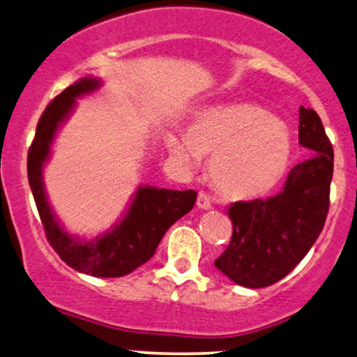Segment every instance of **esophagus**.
<instances>
[{
    "label": "esophagus",
    "mask_w": 357,
    "mask_h": 357,
    "mask_svg": "<svg viewBox=\"0 0 357 357\" xmlns=\"http://www.w3.org/2000/svg\"><path fill=\"white\" fill-rule=\"evenodd\" d=\"M197 207L204 208V210L212 208V202H210L208 194H205L204 190H199V194H197Z\"/></svg>",
    "instance_id": "obj_1"
}]
</instances>
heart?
<instances>
[{
  "mask_svg": "<svg viewBox=\"0 0 357 357\" xmlns=\"http://www.w3.org/2000/svg\"><path fill=\"white\" fill-rule=\"evenodd\" d=\"M178 158L195 163L210 157L208 173L220 192L231 199L267 194L293 157L288 124L254 103L212 108L195 118L188 137H172Z\"/></svg>",
  "mask_w": 357,
  "mask_h": 357,
  "instance_id": "1",
  "label": "heart"
}]
</instances>
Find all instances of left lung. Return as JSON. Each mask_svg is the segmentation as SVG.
Segmentation results:
<instances>
[{
  "mask_svg": "<svg viewBox=\"0 0 357 357\" xmlns=\"http://www.w3.org/2000/svg\"><path fill=\"white\" fill-rule=\"evenodd\" d=\"M299 144L312 157L291 169L275 197L229 205L233 236L215 267L245 288L284 278L322 233L330 207L333 147L312 108H299Z\"/></svg>",
  "mask_w": 357,
  "mask_h": 357,
  "instance_id": "left-lung-1",
  "label": "left lung"
}]
</instances>
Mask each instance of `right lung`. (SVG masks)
Listing matches in <instances>:
<instances>
[{
	"mask_svg": "<svg viewBox=\"0 0 357 357\" xmlns=\"http://www.w3.org/2000/svg\"><path fill=\"white\" fill-rule=\"evenodd\" d=\"M100 80L82 77L64 89L45 108L38 119L27 155L29 184L48 243L69 267L98 278L124 277L152 259L163 234L195 204V190L139 188L128 213L113 231L92 241L69 236L50 208L45 195L42 169L48 160L54 134L69 116L76 98L98 89Z\"/></svg>",
	"mask_w": 357,
	"mask_h": 357,
	"instance_id": "obj_1",
	"label": "right lung"
}]
</instances>
